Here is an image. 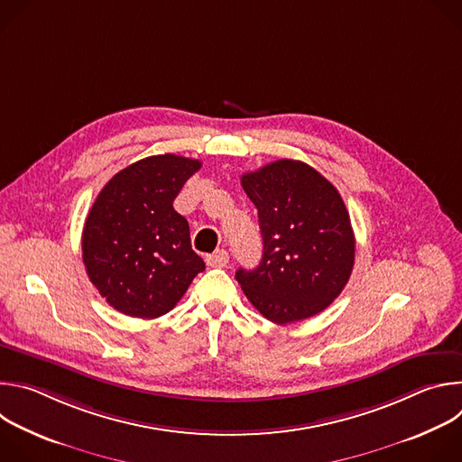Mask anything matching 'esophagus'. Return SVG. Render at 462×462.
<instances>
[{
  "mask_svg": "<svg viewBox=\"0 0 462 462\" xmlns=\"http://www.w3.org/2000/svg\"><path fill=\"white\" fill-rule=\"evenodd\" d=\"M228 252L226 250H217V252H214L212 255H208L207 257V265L208 267H214V269H223V267H226L228 265Z\"/></svg>",
  "mask_w": 462,
  "mask_h": 462,
  "instance_id": "34e87169",
  "label": "esophagus"
}]
</instances>
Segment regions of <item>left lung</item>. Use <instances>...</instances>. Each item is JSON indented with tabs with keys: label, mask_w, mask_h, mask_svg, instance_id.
<instances>
[{
	"label": "left lung",
	"mask_w": 462,
	"mask_h": 462,
	"mask_svg": "<svg viewBox=\"0 0 462 462\" xmlns=\"http://www.w3.org/2000/svg\"><path fill=\"white\" fill-rule=\"evenodd\" d=\"M257 208L263 257L239 269L248 301L285 325L331 305L355 265V234L338 189L301 161L282 159L241 177Z\"/></svg>",
	"instance_id": "1"
}]
</instances>
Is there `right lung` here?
I'll use <instances>...</instances> for the list:
<instances>
[{
	"instance_id": "1",
	"label": "right lung",
	"mask_w": 462,
	"mask_h": 462,
	"mask_svg": "<svg viewBox=\"0 0 462 462\" xmlns=\"http://www.w3.org/2000/svg\"><path fill=\"white\" fill-rule=\"evenodd\" d=\"M201 161L153 155L120 170L102 188L82 232L86 273L122 314L170 312L205 261L191 250L188 221L173 201Z\"/></svg>"
}]
</instances>
